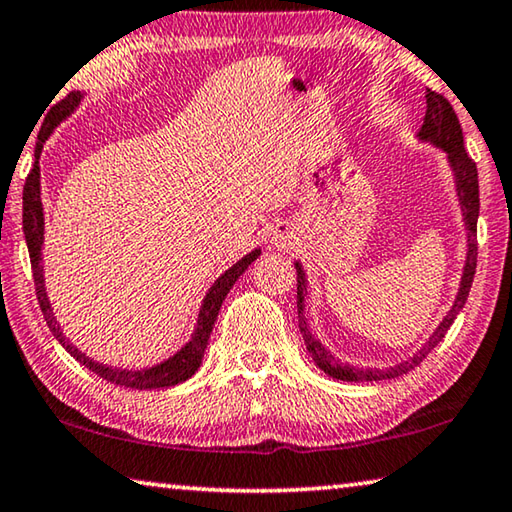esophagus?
I'll list each match as a JSON object with an SVG mask.
<instances>
[{
  "mask_svg": "<svg viewBox=\"0 0 512 512\" xmlns=\"http://www.w3.org/2000/svg\"><path fill=\"white\" fill-rule=\"evenodd\" d=\"M273 241H278L280 246H287V243H289V237H285V234H282V237H280V234H275Z\"/></svg>",
  "mask_w": 512,
  "mask_h": 512,
  "instance_id": "obj_1",
  "label": "esophagus"
}]
</instances>
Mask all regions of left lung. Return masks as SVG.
I'll list each match as a JSON object with an SVG mask.
<instances>
[{
  "label": "left lung",
  "instance_id": "obj_1",
  "mask_svg": "<svg viewBox=\"0 0 512 512\" xmlns=\"http://www.w3.org/2000/svg\"><path fill=\"white\" fill-rule=\"evenodd\" d=\"M421 139L431 141L440 148L446 150L449 154V161L453 166V173H456V182H458V196H460V205L462 212H465V225H467V241H469V253H467V264H465V273H462V282H460V291L456 303H453L451 312L444 316V321L440 323V328L433 332V337L428 339L426 346L410 358L408 362L396 364V367L389 369H355L348 367V364L337 362L332 355L319 344V339L312 337V332L307 330L305 316H303V294H305V273L300 269V264H296V298H298V328L303 332V339L307 344V351L312 353L314 362L319 364L321 371H326L328 376L337 378V380H387V378H399L403 373H408L421 364V360L426 358L433 348L442 342V337L446 335V330L451 328V323L456 321L458 312L465 307L469 289H472L474 282V273H476V262H478V241H476V221H478V170L474 159L469 157L465 150V139H462V127L460 120L453 111L451 102L446 100L442 93H435L431 88H426V118L424 125H421L419 132Z\"/></svg>",
  "mask_w": 512,
  "mask_h": 512
}]
</instances>
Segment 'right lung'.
<instances>
[{
    "instance_id": "obj_1",
    "label": "right lung",
    "mask_w": 512,
    "mask_h": 512,
    "mask_svg": "<svg viewBox=\"0 0 512 512\" xmlns=\"http://www.w3.org/2000/svg\"><path fill=\"white\" fill-rule=\"evenodd\" d=\"M79 100L77 93H70L59 100L52 107V111L47 113L45 125L40 127L38 134V143H36V164L31 166L27 182H24L22 189V230H24V239H27V248H29V259H31V273H34V287H36V296H38V305L43 310V316L47 321V328L52 330V335L59 339V344L66 348V351L75 358L77 362L84 364L86 369H91L97 373L102 380H109L113 385L120 387H132V389H159V387H173L182 380L191 378L193 373L198 371L202 355H205L207 348V339L212 335L214 321L218 312H221V305L227 296V291L232 289L234 282H237L239 275L248 269L250 262H255L259 257V250L250 253L232 266L230 271H225L221 278L216 280V285L209 289V294L202 303V310L198 316V326L196 332H193L191 342L186 344L180 353L173 355V358L166 360L164 364H157V367L145 369V371H127V369H111L104 367V364H97L93 360H88L84 353H79L75 346H72L56 323L50 300H47L45 294V285H43V266H40V246H43V202H40V166H38V157L40 150H43V143L47 139V134L52 132L54 125L59 123L63 116H68Z\"/></svg>"
}]
</instances>
